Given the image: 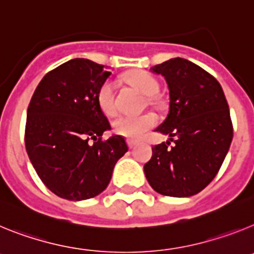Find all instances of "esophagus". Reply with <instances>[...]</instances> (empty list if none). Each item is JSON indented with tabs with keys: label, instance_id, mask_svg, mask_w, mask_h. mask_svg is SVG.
<instances>
[{
	"label": "esophagus",
	"instance_id": "1",
	"mask_svg": "<svg viewBox=\"0 0 254 254\" xmlns=\"http://www.w3.org/2000/svg\"><path fill=\"white\" fill-rule=\"evenodd\" d=\"M127 143H128L129 149H133V147L136 146V143H137V142H136L134 140H131V138H128V140H127Z\"/></svg>",
	"mask_w": 254,
	"mask_h": 254
}]
</instances>
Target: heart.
Masks as SVG:
<instances>
[{"mask_svg": "<svg viewBox=\"0 0 254 254\" xmlns=\"http://www.w3.org/2000/svg\"><path fill=\"white\" fill-rule=\"evenodd\" d=\"M127 82L136 87L143 95L149 96V100H152V95L158 93V80L146 71H133L126 77ZM98 103L103 113L112 116L116 112V102H114V84L108 80L100 86L98 91ZM156 125V117L151 113H145L141 116H118L114 118L112 126L113 129L121 136L129 138L141 137L146 131L152 128Z\"/></svg>", "mask_w": 254, "mask_h": 254, "instance_id": "1", "label": "heart"}]
</instances>
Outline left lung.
I'll use <instances>...</instances> for the list:
<instances>
[{
    "mask_svg": "<svg viewBox=\"0 0 254 254\" xmlns=\"http://www.w3.org/2000/svg\"><path fill=\"white\" fill-rule=\"evenodd\" d=\"M150 71L164 76L169 89V113L156 128L169 140L152 147L145 176L158 193L193 196L215 178L232 143L228 102L216 78L185 58Z\"/></svg>",
    "mask_w": 254,
    "mask_h": 254,
    "instance_id": "1",
    "label": "left lung"
}]
</instances>
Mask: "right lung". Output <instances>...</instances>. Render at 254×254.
I'll use <instances>...</instances> for the list:
<instances>
[{
	"mask_svg": "<svg viewBox=\"0 0 254 254\" xmlns=\"http://www.w3.org/2000/svg\"><path fill=\"white\" fill-rule=\"evenodd\" d=\"M109 75L90 60H69L47 73L31 96L26 152L42 182L61 198L81 201L102 193L128 151L122 136L102 140L111 125L98 91Z\"/></svg>",
	"mask_w": 254,
	"mask_h": 254,
	"instance_id": "right-lung-1",
	"label": "right lung"
}]
</instances>
